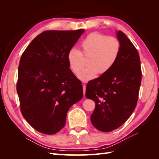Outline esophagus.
<instances>
[{"instance_id":"obj_1","label":"esophagus","mask_w":159,"mask_h":159,"mask_svg":"<svg viewBox=\"0 0 159 159\" xmlns=\"http://www.w3.org/2000/svg\"><path fill=\"white\" fill-rule=\"evenodd\" d=\"M85 88H86L85 85H83V91H84V96H85Z\"/></svg>"}]
</instances>
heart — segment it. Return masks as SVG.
Wrapping results in <instances>:
<instances>
[{
	"label": "heart",
	"instance_id": "1",
	"mask_svg": "<svg viewBox=\"0 0 159 159\" xmlns=\"http://www.w3.org/2000/svg\"><path fill=\"white\" fill-rule=\"evenodd\" d=\"M81 48L82 53L74 48L69 50L68 61L73 73L78 75L84 65V57L89 58V66L78 75L81 81H88L98 73L105 74L113 68L121 52V43L114 36L93 32L83 40Z\"/></svg>",
	"mask_w": 159,
	"mask_h": 159
}]
</instances>
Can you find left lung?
<instances>
[{
    "mask_svg": "<svg viewBox=\"0 0 159 159\" xmlns=\"http://www.w3.org/2000/svg\"><path fill=\"white\" fill-rule=\"evenodd\" d=\"M121 52L107 73L87 84L85 97L95 103L91 121L98 130L110 132L121 127L136 107L142 72L140 57L121 31L117 32Z\"/></svg>",
    "mask_w": 159,
    "mask_h": 159,
    "instance_id": "1",
    "label": "left lung"
}]
</instances>
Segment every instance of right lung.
<instances>
[{
  "mask_svg": "<svg viewBox=\"0 0 159 159\" xmlns=\"http://www.w3.org/2000/svg\"><path fill=\"white\" fill-rule=\"evenodd\" d=\"M84 32L44 31L22 54L16 83L20 111L38 132H59L69 109L83 97L82 85L70 69L68 54Z\"/></svg>",
  "mask_w": 159,
  "mask_h": 159,
  "instance_id": "right-lung-1",
  "label": "right lung"
}]
</instances>
